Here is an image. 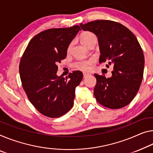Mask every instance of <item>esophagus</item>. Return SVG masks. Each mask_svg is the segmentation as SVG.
<instances>
[{"label":"esophagus","instance_id":"1","mask_svg":"<svg viewBox=\"0 0 153 153\" xmlns=\"http://www.w3.org/2000/svg\"><path fill=\"white\" fill-rule=\"evenodd\" d=\"M89 75H90V74H89L88 73H85V72H84V73H83V77H84V78H86V77L88 76H89Z\"/></svg>","mask_w":153,"mask_h":153}]
</instances>
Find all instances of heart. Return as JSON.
I'll list each match as a JSON object with an SVG mask.
<instances>
[{"instance_id": "obj_1", "label": "heart", "mask_w": 153, "mask_h": 153, "mask_svg": "<svg viewBox=\"0 0 153 153\" xmlns=\"http://www.w3.org/2000/svg\"><path fill=\"white\" fill-rule=\"evenodd\" d=\"M94 37H96V36L93 33L88 31L84 32L81 36V41L82 43L86 46L87 44H88L91 39L94 38ZM70 46H71V45H70L68 50L70 48ZM94 62V59H90L88 60L80 61V62L76 63V67L79 70H83V71H88L89 70H90L91 65L93 64Z\"/></svg>"}]
</instances>
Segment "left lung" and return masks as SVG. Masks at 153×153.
Masks as SVG:
<instances>
[{
    "label": "left lung",
    "mask_w": 153,
    "mask_h": 153,
    "mask_svg": "<svg viewBox=\"0 0 153 153\" xmlns=\"http://www.w3.org/2000/svg\"><path fill=\"white\" fill-rule=\"evenodd\" d=\"M80 27L98 37L99 62H108L114 68L110 78L94 74L96 100L110 109L126 106L137 94L144 74V56L137 38L124 25L111 20L81 23Z\"/></svg>",
    "instance_id": "1"
}]
</instances>
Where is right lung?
<instances>
[{"mask_svg": "<svg viewBox=\"0 0 153 153\" xmlns=\"http://www.w3.org/2000/svg\"><path fill=\"white\" fill-rule=\"evenodd\" d=\"M81 28L50 29L33 37L21 58L19 72L26 94L44 116L59 117L74 105L75 89L83 79L76 70L58 76L57 63L65 59L68 48Z\"/></svg>", "mask_w": 153, "mask_h": 153, "instance_id": "right-lung-1", "label": "right lung"}]
</instances>
